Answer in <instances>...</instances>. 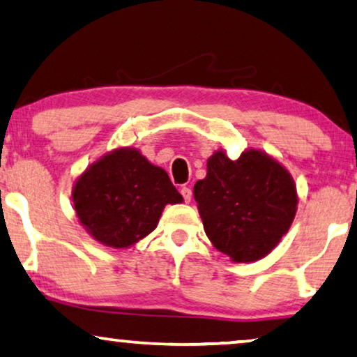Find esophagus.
Segmentation results:
<instances>
[{
  "mask_svg": "<svg viewBox=\"0 0 357 357\" xmlns=\"http://www.w3.org/2000/svg\"><path fill=\"white\" fill-rule=\"evenodd\" d=\"M181 194H183L185 204H189L190 199H192V189H190V188H183V189H181Z\"/></svg>",
  "mask_w": 357,
  "mask_h": 357,
  "instance_id": "34e87169",
  "label": "esophagus"
}]
</instances>
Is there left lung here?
Masks as SVG:
<instances>
[{
    "label": "left lung",
    "mask_w": 357,
    "mask_h": 357,
    "mask_svg": "<svg viewBox=\"0 0 357 357\" xmlns=\"http://www.w3.org/2000/svg\"><path fill=\"white\" fill-rule=\"evenodd\" d=\"M194 199L213 247L234 263L258 261L279 245L295 220L298 194L284 165L259 149L231 160L218 149Z\"/></svg>",
    "instance_id": "left-lung-1"
}]
</instances>
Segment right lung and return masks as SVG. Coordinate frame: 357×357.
I'll use <instances>...</instances> for the list:
<instances>
[{
  "mask_svg": "<svg viewBox=\"0 0 357 357\" xmlns=\"http://www.w3.org/2000/svg\"><path fill=\"white\" fill-rule=\"evenodd\" d=\"M79 225L94 241L123 250L147 237L183 195L168 173L136 147H116L89 165L72 189Z\"/></svg>",
  "mask_w": 357,
  "mask_h": 357,
  "instance_id": "right-lung-1",
  "label": "right lung"
}]
</instances>
